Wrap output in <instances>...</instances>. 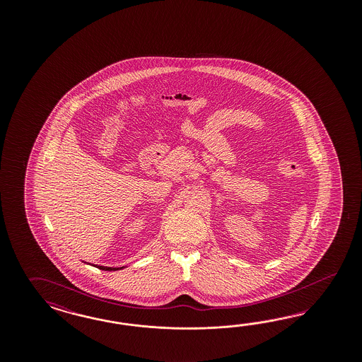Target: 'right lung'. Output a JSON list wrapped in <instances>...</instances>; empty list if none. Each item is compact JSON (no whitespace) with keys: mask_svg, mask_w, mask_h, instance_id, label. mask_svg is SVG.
I'll return each mask as SVG.
<instances>
[{"mask_svg":"<svg viewBox=\"0 0 362 362\" xmlns=\"http://www.w3.org/2000/svg\"><path fill=\"white\" fill-rule=\"evenodd\" d=\"M95 267L99 268V269H103V271H118V269L124 268V267H121V268H112V267H103V265H95Z\"/></svg>","mask_w":362,"mask_h":362,"instance_id":"1","label":"right lung"}]
</instances>
